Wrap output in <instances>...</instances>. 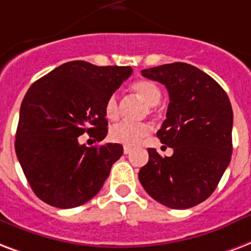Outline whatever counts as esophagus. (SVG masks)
<instances>
[{"label":"esophagus","instance_id":"obj_1","mask_svg":"<svg viewBox=\"0 0 251 251\" xmlns=\"http://www.w3.org/2000/svg\"><path fill=\"white\" fill-rule=\"evenodd\" d=\"M131 151H132V147H128V145H124V148H123L124 154H128V153H131Z\"/></svg>","mask_w":251,"mask_h":251}]
</instances>
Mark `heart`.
Returning a JSON list of instances; mask_svg holds the SVG:
<instances>
[{
	"label": "heart",
	"mask_w": 251,
	"mask_h": 251,
	"mask_svg": "<svg viewBox=\"0 0 251 251\" xmlns=\"http://www.w3.org/2000/svg\"><path fill=\"white\" fill-rule=\"evenodd\" d=\"M132 90L143 99L148 106H156L161 100L162 93L157 83L149 79L137 81L132 85ZM104 116L108 120H115L119 116V100L116 95H110L104 103ZM151 126L147 123H129V122H120L110 128L108 136L114 143L123 144V145H136L140 140L149 135Z\"/></svg>",
	"instance_id": "heart-1"
}]
</instances>
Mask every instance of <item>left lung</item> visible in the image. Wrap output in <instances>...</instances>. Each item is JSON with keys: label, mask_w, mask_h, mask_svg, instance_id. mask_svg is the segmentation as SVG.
Returning a JSON list of instances; mask_svg holds the SVG:
<instances>
[{"label": "left lung", "mask_w": 251, "mask_h": 251, "mask_svg": "<svg viewBox=\"0 0 251 251\" xmlns=\"http://www.w3.org/2000/svg\"><path fill=\"white\" fill-rule=\"evenodd\" d=\"M141 73L168 89L170 103L157 137L174 153L162 157L149 148L139 179L161 204L191 208L211 196L230 162L232 104L212 77L190 64H165Z\"/></svg>", "instance_id": "left-lung-1"}]
</instances>
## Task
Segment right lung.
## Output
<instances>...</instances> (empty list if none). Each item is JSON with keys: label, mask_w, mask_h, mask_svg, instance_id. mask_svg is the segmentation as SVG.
<instances>
[{"label": "right lung", "mask_w": 251, "mask_h": 251, "mask_svg": "<svg viewBox=\"0 0 251 251\" xmlns=\"http://www.w3.org/2000/svg\"><path fill=\"white\" fill-rule=\"evenodd\" d=\"M131 67H97L69 61L35 81L21 104L15 153L32 191L47 204L75 208L95 196L123 154L120 144L87 148L107 135L104 103Z\"/></svg>", "instance_id": "obj_1"}]
</instances>
